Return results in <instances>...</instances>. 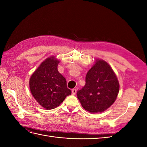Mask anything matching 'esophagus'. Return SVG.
Here are the masks:
<instances>
[{
    "label": "esophagus",
    "instance_id": "1",
    "mask_svg": "<svg viewBox=\"0 0 147 147\" xmlns=\"http://www.w3.org/2000/svg\"><path fill=\"white\" fill-rule=\"evenodd\" d=\"M76 92H77V90H76V89H73V90H72V94L73 95H75V94H76Z\"/></svg>",
    "mask_w": 147,
    "mask_h": 147
}]
</instances>
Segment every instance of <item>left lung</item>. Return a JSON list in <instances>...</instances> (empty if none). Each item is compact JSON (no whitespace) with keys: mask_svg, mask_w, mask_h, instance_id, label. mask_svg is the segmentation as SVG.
<instances>
[{"mask_svg":"<svg viewBox=\"0 0 147 147\" xmlns=\"http://www.w3.org/2000/svg\"><path fill=\"white\" fill-rule=\"evenodd\" d=\"M119 84L111 66L103 59H96L86 76V83L77 91L84 109L91 113L103 112L116 100Z\"/></svg>","mask_w":147,"mask_h":147,"instance_id":"8db88e82","label":"left lung"}]
</instances>
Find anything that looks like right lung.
Instances as JSON below:
<instances>
[{"instance_id": "1", "label": "right lung", "mask_w": 147, "mask_h": 147, "mask_svg": "<svg viewBox=\"0 0 147 147\" xmlns=\"http://www.w3.org/2000/svg\"><path fill=\"white\" fill-rule=\"evenodd\" d=\"M59 60L51 56L43 61L31 75L29 88L38 103L46 110L59 106L71 94L65 78L57 70Z\"/></svg>"}]
</instances>
